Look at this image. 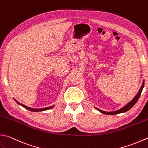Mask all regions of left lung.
<instances>
[{
	"label": "left lung",
	"instance_id": "8db88e82",
	"mask_svg": "<svg viewBox=\"0 0 148 148\" xmlns=\"http://www.w3.org/2000/svg\"><path fill=\"white\" fill-rule=\"evenodd\" d=\"M144 80L143 82V85H142L141 88H140V90H139L137 94L136 95L134 98H133L132 100H131L130 102H128L126 105H125L124 107H122V108L119 109V110H116V111H102L101 110H99V109L95 107V108L97 110H98L99 111H100V113H102L103 114H105V115H116V114H119V113L126 112V111H127L128 110H130V109L132 108L133 106L135 104V103L137 102L138 99H139V97H140V95H141L142 91H143V88H144Z\"/></svg>",
	"mask_w": 148,
	"mask_h": 148
}]
</instances>
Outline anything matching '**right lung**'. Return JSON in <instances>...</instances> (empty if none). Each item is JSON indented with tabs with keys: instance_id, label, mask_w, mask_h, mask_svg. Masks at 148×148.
I'll list each match as a JSON object with an SVG mask.
<instances>
[{
	"instance_id": "add662e5",
	"label": "right lung",
	"mask_w": 148,
	"mask_h": 148,
	"mask_svg": "<svg viewBox=\"0 0 148 148\" xmlns=\"http://www.w3.org/2000/svg\"><path fill=\"white\" fill-rule=\"evenodd\" d=\"M14 100H15L16 102L17 103V104H18L19 105H21V106H22L24 108H26V110H28L31 111H34V112H37V111H46V110H49V109H51L53 108L55 106H49V107H47V108H40V109H35V108H29V107H27L26 106H25L24 104H21L20 102H18L17 100H16L15 99H14Z\"/></svg>"
}]
</instances>
